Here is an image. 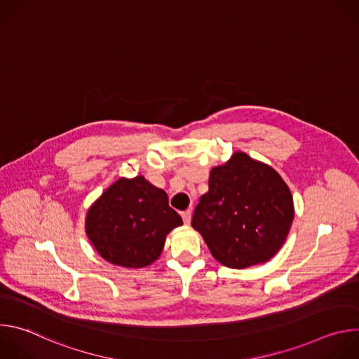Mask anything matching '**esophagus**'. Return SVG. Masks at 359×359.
I'll return each instance as SVG.
<instances>
[{
	"label": "esophagus",
	"mask_w": 359,
	"mask_h": 359,
	"mask_svg": "<svg viewBox=\"0 0 359 359\" xmlns=\"http://www.w3.org/2000/svg\"><path fill=\"white\" fill-rule=\"evenodd\" d=\"M182 219H183L184 224H190V220H191V210L182 212Z\"/></svg>",
	"instance_id": "1"
}]
</instances>
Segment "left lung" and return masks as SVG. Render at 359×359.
<instances>
[{
	"mask_svg": "<svg viewBox=\"0 0 359 359\" xmlns=\"http://www.w3.org/2000/svg\"><path fill=\"white\" fill-rule=\"evenodd\" d=\"M292 219L291 191L281 176L237 151L210 172L209 191L200 197L191 226L217 262L245 269L273 257Z\"/></svg>",
	"mask_w": 359,
	"mask_h": 359,
	"instance_id": "left-lung-1",
	"label": "left lung"
}]
</instances>
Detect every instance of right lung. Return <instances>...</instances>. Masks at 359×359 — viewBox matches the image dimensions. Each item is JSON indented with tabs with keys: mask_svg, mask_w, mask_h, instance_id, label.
I'll return each instance as SVG.
<instances>
[{
	"mask_svg": "<svg viewBox=\"0 0 359 359\" xmlns=\"http://www.w3.org/2000/svg\"><path fill=\"white\" fill-rule=\"evenodd\" d=\"M183 224L165 190L143 176L116 180L90 208L86 234L107 262L140 269L155 262L168 233Z\"/></svg>",
	"mask_w": 359,
	"mask_h": 359,
	"instance_id": "1",
	"label": "right lung"
}]
</instances>
